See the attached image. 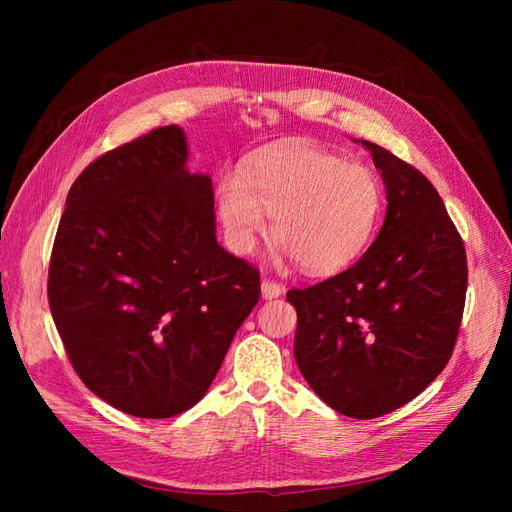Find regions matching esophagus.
I'll return each instance as SVG.
<instances>
[{
  "label": "esophagus",
  "mask_w": 512,
  "mask_h": 512,
  "mask_svg": "<svg viewBox=\"0 0 512 512\" xmlns=\"http://www.w3.org/2000/svg\"><path fill=\"white\" fill-rule=\"evenodd\" d=\"M260 290H262V299H277L284 294V284H277L273 280H262Z\"/></svg>",
  "instance_id": "34e87169"
}]
</instances>
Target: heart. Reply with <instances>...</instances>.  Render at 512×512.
I'll list each match as a JSON object with an SVG mask.
<instances>
[{
    "label": "heart",
    "instance_id": "obj_1",
    "mask_svg": "<svg viewBox=\"0 0 512 512\" xmlns=\"http://www.w3.org/2000/svg\"><path fill=\"white\" fill-rule=\"evenodd\" d=\"M382 183L369 166L309 145L262 153L226 179L218 213L230 245L250 252L273 215V239L307 273H335L378 226Z\"/></svg>",
    "mask_w": 512,
    "mask_h": 512
}]
</instances>
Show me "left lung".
Here are the masks:
<instances>
[{
	"instance_id": "left-lung-1",
	"label": "left lung",
	"mask_w": 512,
	"mask_h": 512,
	"mask_svg": "<svg viewBox=\"0 0 512 512\" xmlns=\"http://www.w3.org/2000/svg\"><path fill=\"white\" fill-rule=\"evenodd\" d=\"M386 185L376 241L346 271L288 290L294 359L324 404L352 418L389 414L440 376L466 305L463 239L431 181L363 141Z\"/></svg>"
}]
</instances>
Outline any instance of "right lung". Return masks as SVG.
<instances>
[{
  "label": "right lung",
  "instance_id": "right-lung-1",
  "mask_svg": "<svg viewBox=\"0 0 512 512\" xmlns=\"http://www.w3.org/2000/svg\"><path fill=\"white\" fill-rule=\"evenodd\" d=\"M164 126L72 183L49 265V305L76 374L113 408L168 418L211 386L260 273L215 239L209 175L185 170Z\"/></svg>",
  "mask_w": 512,
  "mask_h": 512
}]
</instances>
